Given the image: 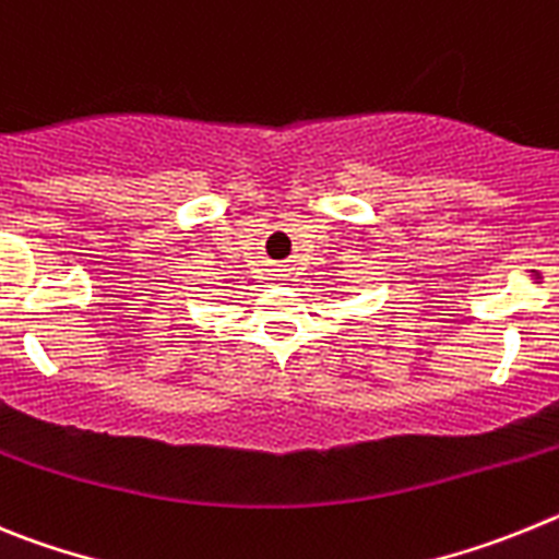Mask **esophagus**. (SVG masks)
<instances>
[{
  "label": "esophagus",
  "mask_w": 559,
  "mask_h": 559,
  "mask_svg": "<svg viewBox=\"0 0 559 559\" xmlns=\"http://www.w3.org/2000/svg\"><path fill=\"white\" fill-rule=\"evenodd\" d=\"M273 273H275V278H284V275H286V270H284V267H275Z\"/></svg>",
  "instance_id": "esophagus-1"
}]
</instances>
